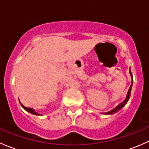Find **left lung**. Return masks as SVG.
Wrapping results in <instances>:
<instances>
[{
  "label": "left lung",
  "mask_w": 149,
  "mask_h": 149,
  "mask_svg": "<svg viewBox=\"0 0 149 149\" xmlns=\"http://www.w3.org/2000/svg\"><path fill=\"white\" fill-rule=\"evenodd\" d=\"M130 74H131V78H132V83H131V87H130L129 90H128V94H127V96H126V98H125V100L123 101V102H122V103L120 104V105H118L117 107H116V108H114L113 110H110V111L109 112H107V113H102V114H105V115H112V114H114V113H117L118 111H119V110H120V109H122L123 108L124 106H125V105L127 104V102H128V101L130 99V97H131V90H132V87H133V75H132V73L131 72V69H130Z\"/></svg>",
  "instance_id": "obj_1"
}]
</instances>
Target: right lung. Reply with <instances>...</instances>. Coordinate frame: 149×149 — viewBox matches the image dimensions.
<instances>
[{
	"instance_id": "add662e5",
	"label": "right lung",
	"mask_w": 149,
	"mask_h": 149,
	"mask_svg": "<svg viewBox=\"0 0 149 149\" xmlns=\"http://www.w3.org/2000/svg\"><path fill=\"white\" fill-rule=\"evenodd\" d=\"M20 103H21V102H20ZM21 106H22V108H24V110H26L27 112H29V113H31V114H33V115H36V116H41V115L40 114V113H38L37 112L35 111V110H33V108H27V107H26V106H24V105H23L22 104H21Z\"/></svg>"
}]
</instances>
